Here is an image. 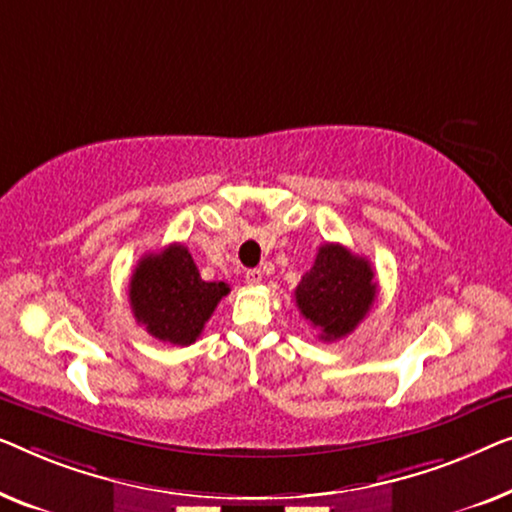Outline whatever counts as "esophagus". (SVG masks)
Here are the masks:
<instances>
[{"instance_id": "esophagus-1", "label": "esophagus", "mask_w": 512, "mask_h": 512, "mask_svg": "<svg viewBox=\"0 0 512 512\" xmlns=\"http://www.w3.org/2000/svg\"><path fill=\"white\" fill-rule=\"evenodd\" d=\"M259 280H262V271H259V269H248L246 271V283L248 285H257Z\"/></svg>"}]
</instances>
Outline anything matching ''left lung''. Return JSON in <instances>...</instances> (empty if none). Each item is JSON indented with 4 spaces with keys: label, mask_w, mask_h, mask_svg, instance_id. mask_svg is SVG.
Segmentation results:
<instances>
[{
    "label": "left lung",
    "mask_w": 512,
    "mask_h": 512,
    "mask_svg": "<svg viewBox=\"0 0 512 512\" xmlns=\"http://www.w3.org/2000/svg\"><path fill=\"white\" fill-rule=\"evenodd\" d=\"M376 292L369 259L352 255L341 243H325L311 271L301 276L294 299L301 315L320 329L322 341H336L366 318Z\"/></svg>",
    "instance_id": "1"
}]
</instances>
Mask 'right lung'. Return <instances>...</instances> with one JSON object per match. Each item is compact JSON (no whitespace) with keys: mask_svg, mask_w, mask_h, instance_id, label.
<instances>
[{"mask_svg":"<svg viewBox=\"0 0 512 512\" xmlns=\"http://www.w3.org/2000/svg\"><path fill=\"white\" fill-rule=\"evenodd\" d=\"M227 283L201 280L197 264L181 243L139 259L129 280V306L139 325L157 341L190 345L199 338Z\"/></svg>","mask_w":512,"mask_h":512,"instance_id":"1","label":"right lung"}]
</instances>
